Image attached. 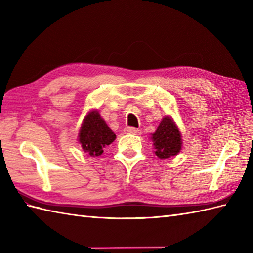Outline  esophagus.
I'll list each match as a JSON object with an SVG mask.
<instances>
[{
    "mask_svg": "<svg viewBox=\"0 0 253 253\" xmlns=\"http://www.w3.org/2000/svg\"><path fill=\"white\" fill-rule=\"evenodd\" d=\"M126 132H127V133L137 134V136H139V134H141V130H139V129L134 128V127H127V128H126Z\"/></svg>",
    "mask_w": 253,
    "mask_h": 253,
    "instance_id": "34e87169",
    "label": "esophagus"
}]
</instances>
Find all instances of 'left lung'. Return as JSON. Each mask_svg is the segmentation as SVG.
Instances as JSON below:
<instances>
[{
    "label": "left lung",
    "mask_w": 253,
    "mask_h": 253,
    "mask_svg": "<svg viewBox=\"0 0 253 253\" xmlns=\"http://www.w3.org/2000/svg\"><path fill=\"white\" fill-rule=\"evenodd\" d=\"M151 139L153 141L155 154L161 160L175 156L182 149L181 132L170 116H165L161 121Z\"/></svg>",
    "instance_id": "obj_1"
}]
</instances>
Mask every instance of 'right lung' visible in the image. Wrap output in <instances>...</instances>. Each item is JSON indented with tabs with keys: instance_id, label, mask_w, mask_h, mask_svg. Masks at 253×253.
<instances>
[{
	"instance_id": "obj_1",
	"label": "right lung",
	"mask_w": 253,
	"mask_h": 253,
	"mask_svg": "<svg viewBox=\"0 0 253 253\" xmlns=\"http://www.w3.org/2000/svg\"><path fill=\"white\" fill-rule=\"evenodd\" d=\"M115 138V133L109 128L97 110L87 113L79 133V142L86 153L90 156L101 155L103 149L112 143Z\"/></svg>"
}]
</instances>
